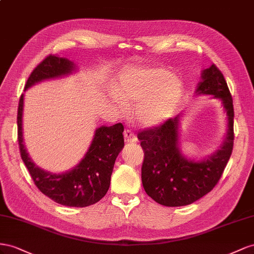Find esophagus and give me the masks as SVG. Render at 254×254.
Returning a JSON list of instances; mask_svg holds the SVG:
<instances>
[{
	"instance_id": "esophagus-1",
	"label": "esophagus",
	"mask_w": 254,
	"mask_h": 254,
	"mask_svg": "<svg viewBox=\"0 0 254 254\" xmlns=\"http://www.w3.org/2000/svg\"><path fill=\"white\" fill-rule=\"evenodd\" d=\"M123 135H125V141L126 142H135L137 141V137L136 135L134 134V132L132 131V129H126L125 133H123Z\"/></svg>"
}]
</instances>
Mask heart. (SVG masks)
<instances>
[{
    "mask_svg": "<svg viewBox=\"0 0 254 254\" xmlns=\"http://www.w3.org/2000/svg\"><path fill=\"white\" fill-rule=\"evenodd\" d=\"M164 69H136L127 71L120 77L115 99L123 111L127 103H139L135 108L136 119L143 126H155L167 119L175 108L181 92L177 78H170Z\"/></svg>",
    "mask_w": 254,
    "mask_h": 254,
    "instance_id": "heart-1",
    "label": "heart"
}]
</instances>
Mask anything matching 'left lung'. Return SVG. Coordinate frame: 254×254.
I'll return each mask as SVG.
<instances>
[{
    "instance_id": "8db88e82",
    "label": "left lung",
    "mask_w": 254,
    "mask_h": 254,
    "mask_svg": "<svg viewBox=\"0 0 254 254\" xmlns=\"http://www.w3.org/2000/svg\"><path fill=\"white\" fill-rule=\"evenodd\" d=\"M197 93L211 95L222 101L229 129L221 150L202 162L184 157L178 146L179 117L143 129L137 137L144 152L141 181L147 194L165 206L191 204L211 191L219 182L233 151V99L221 71L215 64L202 72Z\"/></svg>"
}]
</instances>
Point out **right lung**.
Masks as SVG:
<instances>
[{
  "label": "right lung",
  "instance_id": "right-lung-1",
  "mask_svg": "<svg viewBox=\"0 0 254 254\" xmlns=\"http://www.w3.org/2000/svg\"><path fill=\"white\" fill-rule=\"evenodd\" d=\"M73 69L72 62L50 54L32 71L25 89L42 79L68 74ZM22 112L23 93L18 105V143L21 158L38 190L59 204L72 207L89 206L102 199L110 188L116 158L125 146L122 123L97 128L95 138L83 161L74 169L54 175L38 168L28 157L23 144Z\"/></svg>",
  "mask_w": 254,
  "mask_h": 254
}]
</instances>
